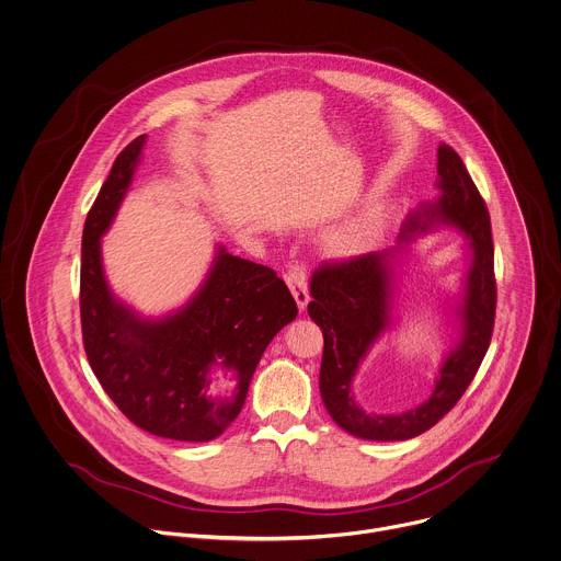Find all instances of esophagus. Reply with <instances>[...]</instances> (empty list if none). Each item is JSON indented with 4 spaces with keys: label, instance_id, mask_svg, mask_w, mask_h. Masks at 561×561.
<instances>
[{
    "label": "esophagus",
    "instance_id": "34e87169",
    "mask_svg": "<svg viewBox=\"0 0 561 561\" xmlns=\"http://www.w3.org/2000/svg\"><path fill=\"white\" fill-rule=\"evenodd\" d=\"M285 280H287V285H289V289H291V296L296 298L298 309H300V311H305V309H307V305H309V300H311L305 267H302V265H298V263H296V265H291V270L287 272Z\"/></svg>",
    "mask_w": 561,
    "mask_h": 561
}]
</instances>
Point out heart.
Segmentation results:
<instances>
[{
    "mask_svg": "<svg viewBox=\"0 0 561 561\" xmlns=\"http://www.w3.org/2000/svg\"><path fill=\"white\" fill-rule=\"evenodd\" d=\"M382 232V219L376 208H366L333 226L324 237V248L335 259H357L370 252Z\"/></svg>",
    "mask_w": 561,
    "mask_h": 561,
    "instance_id": "heart-1",
    "label": "heart"
}]
</instances>
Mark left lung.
Here are the masks:
<instances>
[{
	"label": "left lung",
	"instance_id": "obj_1",
	"mask_svg": "<svg viewBox=\"0 0 561 561\" xmlns=\"http://www.w3.org/2000/svg\"><path fill=\"white\" fill-rule=\"evenodd\" d=\"M435 188V199L420 202L407 215L393 248L324 265L311 278L309 316L324 333L322 402L337 426L362 439H411L437 424L468 389L492 340L496 285L490 213L463 161L446 144L437 148ZM442 227H453L467 239L460 289L447 301V317L456 327L454 346L443 356L424 403L400 414L366 412L354 396V376L373 344L399 321L397 300L410 243Z\"/></svg>",
	"mask_w": 561,
	"mask_h": 561
}]
</instances>
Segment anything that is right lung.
I'll return each instance as SVG.
<instances>
[{"mask_svg":"<svg viewBox=\"0 0 561 561\" xmlns=\"http://www.w3.org/2000/svg\"><path fill=\"white\" fill-rule=\"evenodd\" d=\"M148 135L113 163L82 232L80 318L89 364L104 391L144 431L210 442L239 415L252 374L276 333L298 316L296 300L274 270L215 245L199 287L185 305L144 316L115 296L102 261L108 232ZM233 382L213 392L218 374Z\"/></svg>","mask_w":561,"mask_h":561,"instance_id":"1","label":"right lung"}]
</instances>
